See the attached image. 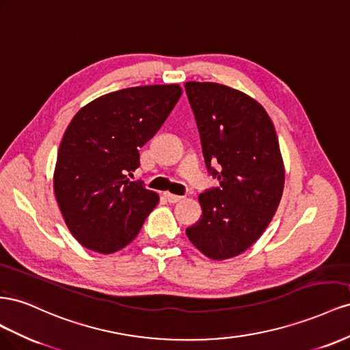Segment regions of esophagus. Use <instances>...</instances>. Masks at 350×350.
Segmentation results:
<instances>
[{"mask_svg": "<svg viewBox=\"0 0 350 350\" xmlns=\"http://www.w3.org/2000/svg\"><path fill=\"white\" fill-rule=\"evenodd\" d=\"M164 196H165V199H167V201H168L170 204L180 202L182 199H183V196H180V195H174V193H170V192H164Z\"/></svg>", "mask_w": 350, "mask_h": 350, "instance_id": "esophagus-1", "label": "esophagus"}]
</instances>
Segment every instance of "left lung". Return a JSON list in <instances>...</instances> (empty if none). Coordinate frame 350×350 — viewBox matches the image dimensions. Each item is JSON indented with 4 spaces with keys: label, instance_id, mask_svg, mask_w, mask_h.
Masks as SVG:
<instances>
[{
    "label": "left lung",
    "instance_id": "obj_1",
    "mask_svg": "<svg viewBox=\"0 0 350 350\" xmlns=\"http://www.w3.org/2000/svg\"><path fill=\"white\" fill-rule=\"evenodd\" d=\"M185 88L205 164L219 180V187L198 196L202 215L186 234L198 251L221 261L243 254L271 223L284 189V163L271 118L254 98L214 82Z\"/></svg>",
    "mask_w": 350,
    "mask_h": 350
}]
</instances>
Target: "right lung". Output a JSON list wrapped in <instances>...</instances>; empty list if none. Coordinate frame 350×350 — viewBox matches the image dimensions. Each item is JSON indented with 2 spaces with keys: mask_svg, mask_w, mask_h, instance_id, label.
I'll return each instance as SVG.
<instances>
[{
  "mask_svg": "<svg viewBox=\"0 0 350 350\" xmlns=\"http://www.w3.org/2000/svg\"><path fill=\"white\" fill-rule=\"evenodd\" d=\"M182 88L120 89L82 107L58 148L54 193L70 233L82 246L113 254L131 243L159 202L158 193L131 182L139 149L172 113Z\"/></svg>",
  "mask_w": 350,
  "mask_h": 350,
  "instance_id": "right-lung-1",
  "label": "right lung"
}]
</instances>
